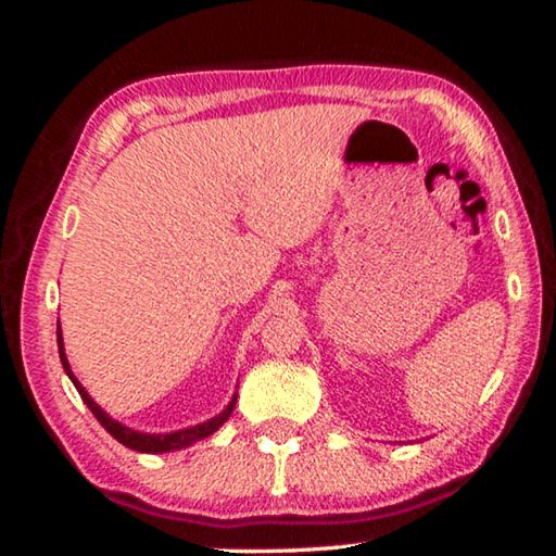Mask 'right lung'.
<instances>
[{
  "label": "right lung",
  "instance_id": "1",
  "mask_svg": "<svg viewBox=\"0 0 556 556\" xmlns=\"http://www.w3.org/2000/svg\"><path fill=\"white\" fill-rule=\"evenodd\" d=\"M58 349H60V362H63V367H65V371H67V377L73 379L75 390H78V394L83 397V402H86V405L90 407V413L96 415V420L101 422L103 428L109 430L111 435L118 440V443H124L126 447H131V451H139V453H166V451H179V447H187V445L197 443V440H202V438L212 435V432H215V430L219 428V425H223V422L227 420V417L232 415L235 397H232L230 405H227V407L223 409V413H219L217 417H212V420L202 422V425H194V428H187V430H179V432H166V435H149V432H136V430H131V428H126V425H121V422H116V420H111V417L105 415L103 409L98 407L96 402L88 397V392L83 390V384L78 382V379L73 377L71 364H67V359H65V352H63V337H60V321H58Z\"/></svg>",
  "mask_w": 556,
  "mask_h": 556
}]
</instances>
